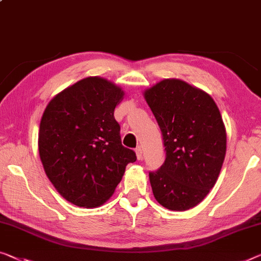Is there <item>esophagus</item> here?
I'll list each match as a JSON object with an SVG mask.
<instances>
[{
	"label": "esophagus",
	"mask_w": 261,
	"mask_h": 261,
	"mask_svg": "<svg viewBox=\"0 0 261 261\" xmlns=\"http://www.w3.org/2000/svg\"><path fill=\"white\" fill-rule=\"evenodd\" d=\"M136 155H137V159L138 161H142L143 159V150H142V147H137V149H136Z\"/></svg>",
	"instance_id": "obj_1"
}]
</instances>
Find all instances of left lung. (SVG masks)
Listing matches in <instances>:
<instances>
[{"mask_svg": "<svg viewBox=\"0 0 261 261\" xmlns=\"http://www.w3.org/2000/svg\"><path fill=\"white\" fill-rule=\"evenodd\" d=\"M161 127L166 158L150 184L155 200L171 211H186L204 200L217 182L225 154L226 127L207 92L178 79L143 91Z\"/></svg>", "mask_w": 261, "mask_h": 261, "instance_id": "1", "label": "left lung"}]
</instances>
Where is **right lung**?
<instances>
[{
    "mask_svg": "<svg viewBox=\"0 0 261 261\" xmlns=\"http://www.w3.org/2000/svg\"><path fill=\"white\" fill-rule=\"evenodd\" d=\"M125 92L90 76L58 92L46 106L38 130L45 174L64 199L80 207L103 205L136 153L122 145L114 112Z\"/></svg>",
    "mask_w": 261,
    "mask_h": 261,
    "instance_id": "obj_1",
    "label": "right lung"
}]
</instances>
